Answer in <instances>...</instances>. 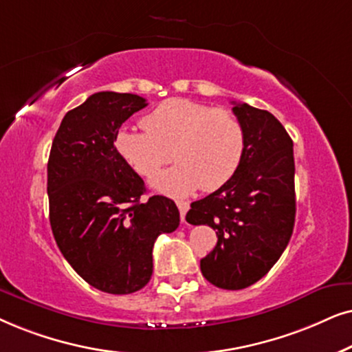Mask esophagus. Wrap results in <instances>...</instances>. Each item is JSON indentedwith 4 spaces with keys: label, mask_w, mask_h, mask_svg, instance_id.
Listing matches in <instances>:
<instances>
[{
    "label": "esophagus",
    "mask_w": 352,
    "mask_h": 352,
    "mask_svg": "<svg viewBox=\"0 0 352 352\" xmlns=\"http://www.w3.org/2000/svg\"><path fill=\"white\" fill-rule=\"evenodd\" d=\"M177 208H179V210H180V219H182V222H184L185 214H186V210H188L190 204L186 203V201H177Z\"/></svg>",
    "instance_id": "1"
}]
</instances>
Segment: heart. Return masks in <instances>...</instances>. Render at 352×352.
Listing matches in <instances>:
<instances>
[{
  "mask_svg": "<svg viewBox=\"0 0 352 352\" xmlns=\"http://www.w3.org/2000/svg\"><path fill=\"white\" fill-rule=\"evenodd\" d=\"M144 132L120 130L116 149L143 177H151L170 159L179 164L151 180L154 188L185 196L196 188L214 191L236 172L245 149V130L225 107L170 98L142 119ZM173 154H170V151Z\"/></svg>",
  "mask_w": 352,
  "mask_h": 352,
  "instance_id": "heart-1",
  "label": "heart"
}]
</instances>
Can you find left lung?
I'll return each instance as SVG.
<instances>
[{"instance_id":"obj_1","label":"left lung","mask_w":352,"mask_h":352,"mask_svg":"<svg viewBox=\"0 0 352 352\" xmlns=\"http://www.w3.org/2000/svg\"><path fill=\"white\" fill-rule=\"evenodd\" d=\"M233 104L245 130L240 166L186 214V222L217 233L201 272L222 289H243L264 277L287 248L296 215L293 140L269 111Z\"/></svg>"}]
</instances>
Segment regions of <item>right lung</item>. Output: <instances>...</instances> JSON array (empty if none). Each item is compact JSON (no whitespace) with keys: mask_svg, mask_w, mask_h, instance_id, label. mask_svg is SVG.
Listing matches in <instances>:
<instances>
[{"mask_svg":"<svg viewBox=\"0 0 352 352\" xmlns=\"http://www.w3.org/2000/svg\"><path fill=\"white\" fill-rule=\"evenodd\" d=\"M148 106L100 91L60 122L48 161L50 223L65 261L96 289L130 294L153 275V246L180 223L166 196L143 201L144 182L114 146L120 125Z\"/></svg>","mask_w":352,"mask_h":352,"instance_id":"add662e5","label":"right lung"}]
</instances>
